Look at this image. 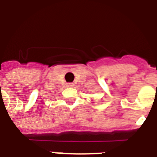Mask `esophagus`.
I'll list each match as a JSON object with an SVG mask.
<instances>
[{
    "instance_id": "1",
    "label": "esophagus",
    "mask_w": 157,
    "mask_h": 157,
    "mask_svg": "<svg viewBox=\"0 0 157 157\" xmlns=\"http://www.w3.org/2000/svg\"><path fill=\"white\" fill-rule=\"evenodd\" d=\"M72 85H73V84H72V83H69V84H67V87H72Z\"/></svg>"
}]
</instances>
